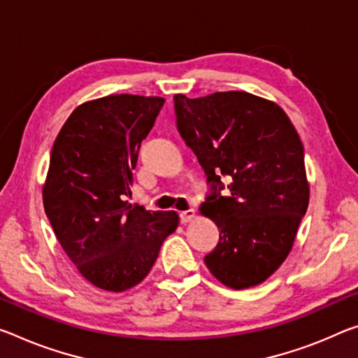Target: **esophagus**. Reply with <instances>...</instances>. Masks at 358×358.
<instances>
[{"label":"esophagus","instance_id":"esophagus-1","mask_svg":"<svg viewBox=\"0 0 358 358\" xmlns=\"http://www.w3.org/2000/svg\"><path fill=\"white\" fill-rule=\"evenodd\" d=\"M194 215H196V210L194 208H188V210H183V212L180 213V221L183 224H186V223H189V221L194 218Z\"/></svg>","mask_w":358,"mask_h":358}]
</instances>
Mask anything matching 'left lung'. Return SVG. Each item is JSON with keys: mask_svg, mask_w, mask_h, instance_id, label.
<instances>
[{"mask_svg": "<svg viewBox=\"0 0 358 358\" xmlns=\"http://www.w3.org/2000/svg\"><path fill=\"white\" fill-rule=\"evenodd\" d=\"M173 101L178 132L210 185L201 212L220 229L203 261L226 287L258 285L288 257L308 210L296 129L279 105L248 92L178 94Z\"/></svg>", "mask_w": 358, "mask_h": 358, "instance_id": "left-lung-1", "label": "left lung"}]
</instances>
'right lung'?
I'll return each mask as SVG.
<instances>
[{
  "label": "right lung",
  "mask_w": 358,
  "mask_h": 358,
  "mask_svg": "<svg viewBox=\"0 0 358 358\" xmlns=\"http://www.w3.org/2000/svg\"><path fill=\"white\" fill-rule=\"evenodd\" d=\"M164 101L121 94L79 105L50 152L44 210L68 258L101 290L138 285L178 226L177 212H150L124 201L141 141Z\"/></svg>",
  "instance_id": "add662e5"
}]
</instances>
